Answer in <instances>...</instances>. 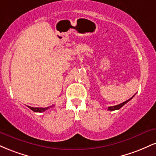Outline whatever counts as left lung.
Here are the masks:
<instances>
[{
  "instance_id": "8db88e82",
  "label": "left lung",
  "mask_w": 156,
  "mask_h": 156,
  "mask_svg": "<svg viewBox=\"0 0 156 156\" xmlns=\"http://www.w3.org/2000/svg\"><path fill=\"white\" fill-rule=\"evenodd\" d=\"M133 96H134V95H133ZM133 96L132 97V98H130V99H128V101H126L123 102V103H120V104L117 105H114V106H109L108 108V110H109V111H115V110H118V109H119L120 108H122V107L123 105H124L125 104H126V103H128V101H130V100H131L132 98H133Z\"/></svg>"
}]
</instances>
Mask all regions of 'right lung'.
<instances>
[{
    "instance_id": "obj_1",
    "label": "right lung",
    "mask_w": 156,
    "mask_h": 156,
    "mask_svg": "<svg viewBox=\"0 0 156 156\" xmlns=\"http://www.w3.org/2000/svg\"><path fill=\"white\" fill-rule=\"evenodd\" d=\"M27 106H28V108L31 109V110L33 111V112H40V113H41V112H45L46 110H48V109H49L50 108H52V107L54 106V105H51V106L46 107V108H38V107H37V108H34V107L28 106V105H27Z\"/></svg>"
}]
</instances>
